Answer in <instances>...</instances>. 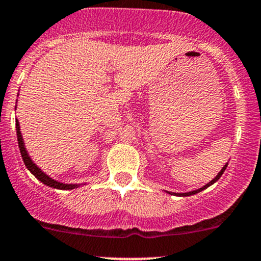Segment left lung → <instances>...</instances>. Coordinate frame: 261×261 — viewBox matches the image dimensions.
<instances>
[{"mask_svg": "<svg viewBox=\"0 0 261 261\" xmlns=\"http://www.w3.org/2000/svg\"><path fill=\"white\" fill-rule=\"evenodd\" d=\"M226 167H227V164H226L225 167H223L222 169H221V172L218 173V174H217V177H216L215 179H212L211 181H210L208 184H206V186H204V187H202V188L197 189V191H192V192H188V193H170V194H177V196H183V197H186V196H192V194H196V193H198V192H201V191H203V189L208 188V187L211 186V184H213V183H215V181H217L218 179H220V178H221V175H222V174H223V172H225V170H226Z\"/></svg>", "mask_w": 261, "mask_h": 261, "instance_id": "1", "label": "left lung"}]
</instances>
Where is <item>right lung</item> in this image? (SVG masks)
<instances>
[{"label":"right lung","instance_id":"add662e5","mask_svg":"<svg viewBox=\"0 0 261 261\" xmlns=\"http://www.w3.org/2000/svg\"><path fill=\"white\" fill-rule=\"evenodd\" d=\"M16 134H17V141H18V147H20V152H21V156H22L23 163H25L26 168L38 178L41 183L46 184V186L51 187V188H57V189H73V188H77V184H64V183H59V181L51 179V178L48 177L45 173L41 172L38 167L33 163V160L30 159L29 156L28 151H26L25 145H23V141H22V135H21V131H20V125L16 121Z\"/></svg>","mask_w":261,"mask_h":261}]
</instances>
